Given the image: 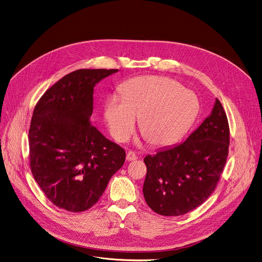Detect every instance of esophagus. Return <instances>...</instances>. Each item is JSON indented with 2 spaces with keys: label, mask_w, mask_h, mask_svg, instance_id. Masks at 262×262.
<instances>
[{
  "label": "esophagus",
  "mask_w": 262,
  "mask_h": 262,
  "mask_svg": "<svg viewBox=\"0 0 262 262\" xmlns=\"http://www.w3.org/2000/svg\"><path fill=\"white\" fill-rule=\"evenodd\" d=\"M136 160H137V156H136L135 152L128 151V152L126 154V161H127V162H132V161H136Z\"/></svg>",
  "instance_id": "esophagus-1"
}]
</instances>
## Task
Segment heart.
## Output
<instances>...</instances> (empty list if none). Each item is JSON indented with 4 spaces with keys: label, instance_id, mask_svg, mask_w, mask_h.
<instances>
[{
    "label": "heart",
    "instance_id": "obj_1",
    "mask_svg": "<svg viewBox=\"0 0 262 262\" xmlns=\"http://www.w3.org/2000/svg\"><path fill=\"white\" fill-rule=\"evenodd\" d=\"M199 111L196 95L177 82L162 77H139L125 82L120 97L110 96L103 115L111 135L118 141L128 139L136 117L139 129L149 144H172L190 128Z\"/></svg>",
    "mask_w": 262,
    "mask_h": 262
}]
</instances>
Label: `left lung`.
<instances>
[{"mask_svg":"<svg viewBox=\"0 0 262 262\" xmlns=\"http://www.w3.org/2000/svg\"><path fill=\"white\" fill-rule=\"evenodd\" d=\"M229 125L215 98L211 113L185 141L144 159L146 203L162 215L176 216L201 205L214 191L226 164Z\"/></svg>","mask_w":262,"mask_h":262,"instance_id":"left-lung-1","label":"left lung"}]
</instances>
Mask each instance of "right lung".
Here are the masks:
<instances>
[{
	"label": "right lung",
	"instance_id": "obj_1",
	"mask_svg": "<svg viewBox=\"0 0 262 262\" xmlns=\"http://www.w3.org/2000/svg\"><path fill=\"white\" fill-rule=\"evenodd\" d=\"M117 71L70 72L34 108L29 130L31 171L48 199L65 210L92 207L124 164V149L90 121L95 85Z\"/></svg>",
	"mask_w": 262,
	"mask_h": 262
}]
</instances>
